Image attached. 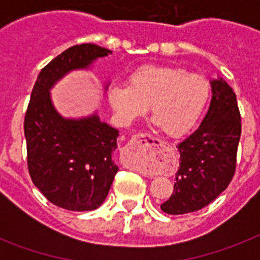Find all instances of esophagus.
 Instances as JSON below:
<instances>
[{"label":"esophagus","mask_w":260,"mask_h":260,"mask_svg":"<svg viewBox=\"0 0 260 260\" xmlns=\"http://www.w3.org/2000/svg\"><path fill=\"white\" fill-rule=\"evenodd\" d=\"M162 148L163 143L158 139L152 138L150 135H139L126 144L125 152L132 155L134 158L146 159L156 155Z\"/></svg>","instance_id":"34e87169"}]
</instances>
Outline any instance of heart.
I'll return each mask as SVG.
<instances>
[{
    "instance_id": "obj_1",
    "label": "heart",
    "mask_w": 260,
    "mask_h": 260,
    "mask_svg": "<svg viewBox=\"0 0 260 260\" xmlns=\"http://www.w3.org/2000/svg\"><path fill=\"white\" fill-rule=\"evenodd\" d=\"M209 82L183 69L146 64L132 71L128 86L113 85L106 97L122 124L144 116L150 106L152 124L170 138L189 134L209 100Z\"/></svg>"
}]
</instances>
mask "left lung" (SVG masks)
Wrapping results in <instances>:
<instances>
[{
    "label": "left lung",
    "instance_id": "8db88e82",
    "mask_svg": "<svg viewBox=\"0 0 260 260\" xmlns=\"http://www.w3.org/2000/svg\"><path fill=\"white\" fill-rule=\"evenodd\" d=\"M212 100L197 131L177 146L179 167L171 197L160 205L169 214L197 212L230 185L242 134L236 94L221 78L210 79Z\"/></svg>",
    "mask_w": 260,
    "mask_h": 260
}]
</instances>
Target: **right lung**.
<instances>
[{
  "instance_id": "obj_1",
  "label": "right lung",
  "mask_w": 260,
  "mask_h": 260,
  "mask_svg": "<svg viewBox=\"0 0 260 260\" xmlns=\"http://www.w3.org/2000/svg\"><path fill=\"white\" fill-rule=\"evenodd\" d=\"M112 51L81 44L63 51L38 77L24 120L28 170L35 186L54 205L67 210L97 209L105 201L118 166L113 160L118 131L101 121L97 110L63 117L51 90L75 70H90ZM109 82L104 83V90Z\"/></svg>"
}]
</instances>
